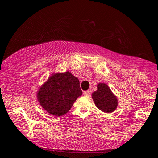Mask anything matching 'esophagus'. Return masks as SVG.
<instances>
[{"label": "esophagus", "mask_w": 158, "mask_h": 158, "mask_svg": "<svg viewBox=\"0 0 158 158\" xmlns=\"http://www.w3.org/2000/svg\"><path fill=\"white\" fill-rule=\"evenodd\" d=\"M83 95H85V96H87V97H89V96H90V92H89V91H84L83 92Z\"/></svg>", "instance_id": "esophagus-1"}]
</instances>
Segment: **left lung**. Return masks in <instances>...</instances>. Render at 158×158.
<instances>
[{"label": "left lung", "mask_w": 158, "mask_h": 158, "mask_svg": "<svg viewBox=\"0 0 158 158\" xmlns=\"http://www.w3.org/2000/svg\"><path fill=\"white\" fill-rule=\"evenodd\" d=\"M97 89L92 93V99L96 107L104 113H112L118 106V97L105 82H99Z\"/></svg>", "instance_id": "8db88e82"}]
</instances>
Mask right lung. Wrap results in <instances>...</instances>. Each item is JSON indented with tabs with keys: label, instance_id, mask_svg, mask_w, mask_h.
<instances>
[{
	"label": "right lung",
	"instance_id": "add662e5",
	"mask_svg": "<svg viewBox=\"0 0 158 158\" xmlns=\"http://www.w3.org/2000/svg\"><path fill=\"white\" fill-rule=\"evenodd\" d=\"M82 94L79 79L66 71L52 73L38 87L36 98L44 110L59 117L67 114Z\"/></svg>",
	"mask_w": 158,
	"mask_h": 158
}]
</instances>
